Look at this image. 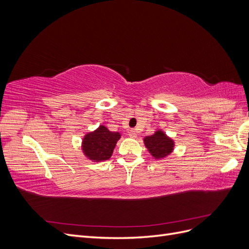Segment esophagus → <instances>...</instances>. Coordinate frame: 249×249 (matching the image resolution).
<instances>
[{
  "label": "esophagus",
  "mask_w": 249,
  "mask_h": 249,
  "mask_svg": "<svg viewBox=\"0 0 249 249\" xmlns=\"http://www.w3.org/2000/svg\"><path fill=\"white\" fill-rule=\"evenodd\" d=\"M129 136H130L131 138H136V137H137V133H136V131H135V130H131V131H129Z\"/></svg>",
  "instance_id": "34e87169"
}]
</instances>
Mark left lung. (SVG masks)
<instances>
[{"mask_svg": "<svg viewBox=\"0 0 249 249\" xmlns=\"http://www.w3.org/2000/svg\"><path fill=\"white\" fill-rule=\"evenodd\" d=\"M144 144L155 159H163L170 155L175 146V142L162 131H157L154 135L144 138Z\"/></svg>", "mask_w": 249, "mask_h": 249, "instance_id": "1", "label": "left lung"}]
</instances>
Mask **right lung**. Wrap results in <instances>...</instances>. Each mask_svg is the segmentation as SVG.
<instances>
[{
  "label": "right lung",
  "mask_w": 249,
  "mask_h": 249,
  "mask_svg": "<svg viewBox=\"0 0 249 249\" xmlns=\"http://www.w3.org/2000/svg\"><path fill=\"white\" fill-rule=\"evenodd\" d=\"M119 138L118 132H110L106 126L100 125L94 132L85 135L82 142V149L88 159L94 162L108 160Z\"/></svg>",
  "instance_id": "obj_1"
}]
</instances>
